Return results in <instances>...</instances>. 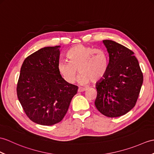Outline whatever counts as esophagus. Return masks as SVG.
Instances as JSON below:
<instances>
[{"mask_svg": "<svg viewBox=\"0 0 154 154\" xmlns=\"http://www.w3.org/2000/svg\"><path fill=\"white\" fill-rule=\"evenodd\" d=\"M87 88H78V92H84L85 91H87Z\"/></svg>", "mask_w": 154, "mask_h": 154, "instance_id": "esophagus-1", "label": "esophagus"}]
</instances>
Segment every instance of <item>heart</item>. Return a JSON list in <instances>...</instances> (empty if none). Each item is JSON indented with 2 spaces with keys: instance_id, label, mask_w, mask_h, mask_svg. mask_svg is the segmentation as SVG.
<instances>
[{
  "instance_id": "1",
  "label": "heart",
  "mask_w": 154,
  "mask_h": 154,
  "mask_svg": "<svg viewBox=\"0 0 154 154\" xmlns=\"http://www.w3.org/2000/svg\"><path fill=\"white\" fill-rule=\"evenodd\" d=\"M67 61H60L58 71L60 76L68 84H73L78 76V82L87 85L101 81L106 76L109 67L108 57L102 50L83 45H77L67 52Z\"/></svg>"
}]
</instances>
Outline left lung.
I'll list each match as a JSON object with an SVG mask.
<instances>
[{"mask_svg":"<svg viewBox=\"0 0 154 154\" xmlns=\"http://www.w3.org/2000/svg\"><path fill=\"white\" fill-rule=\"evenodd\" d=\"M109 54L106 76L96 83V108L109 117H120L133 109L140 94L143 74L134 52L117 42L103 40Z\"/></svg>","mask_w":154,"mask_h":154,"instance_id":"1","label":"left lung"}]
</instances>
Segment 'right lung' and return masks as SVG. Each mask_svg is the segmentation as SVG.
Here are the masks:
<instances>
[{"mask_svg": "<svg viewBox=\"0 0 154 154\" xmlns=\"http://www.w3.org/2000/svg\"><path fill=\"white\" fill-rule=\"evenodd\" d=\"M60 46L41 48L25 59L17 95L34 123L51 126L63 119L78 87L65 82L58 71Z\"/></svg>", "mask_w": 154, "mask_h": 154, "instance_id": "1", "label": "right lung"}]
</instances>
